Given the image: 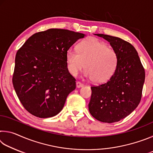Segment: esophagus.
Returning a JSON list of instances; mask_svg holds the SVG:
<instances>
[{
  "instance_id": "1",
  "label": "esophagus",
  "mask_w": 153,
  "mask_h": 153,
  "mask_svg": "<svg viewBox=\"0 0 153 153\" xmlns=\"http://www.w3.org/2000/svg\"><path fill=\"white\" fill-rule=\"evenodd\" d=\"M76 86H77V88H81V87L84 86V84H83L82 83H81L80 82H76Z\"/></svg>"
}]
</instances>
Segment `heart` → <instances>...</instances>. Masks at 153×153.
I'll return each instance as SVG.
<instances>
[{"label": "heart", "instance_id": "1", "mask_svg": "<svg viewBox=\"0 0 153 153\" xmlns=\"http://www.w3.org/2000/svg\"><path fill=\"white\" fill-rule=\"evenodd\" d=\"M67 69L76 76L84 67L85 75L93 82L101 84L107 82L115 73L118 64V55L112 48L97 38H90L79 44L77 52L72 49L66 55Z\"/></svg>", "mask_w": 153, "mask_h": 153}]
</instances>
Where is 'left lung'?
Segmentation results:
<instances>
[{
    "label": "left lung",
    "instance_id": "obj_1",
    "mask_svg": "<svg viewBox=\"0 0 153 153\" xmlns=\"http://www.w3.org/2000/svg\"><path fill=\"white\" fill-rule=\"evenodd\" d=\"M96 35L110 42L118 55V64L107 82L91 87L89 111L93 117L102 122H117L129 115L140 102L144 69L130 43L115 36Z\"/></svg>",
    "mask_w": 153,
    "mask_h": 153
}]
</instances>
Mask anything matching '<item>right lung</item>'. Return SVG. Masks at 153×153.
<instances>
[{"label": "right lung", "mask_w": 153, "mask_h": 153, "mask_svg": "<svg viewBox=\"0 0 153 153\" xmlns=\"http://www.w3.org/2000/svg\"><path fill=\"white\" fill-rule=\"evenodd\" d=\"M84 34L49 29L33 34L17 51L13 84L21 103L36 117H53L63 109L76 79L69 72L66 55Z\"/></svg>", "instance_id": "add662e5"}]
</instances>
